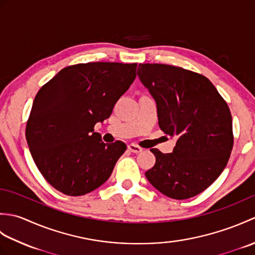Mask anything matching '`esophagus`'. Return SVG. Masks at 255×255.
<instances>
[{"mask_svg":"<svg viewBox=\"0 0 255 255\" xmlns=\"http://www.w3.org/2000/svg\"><path fill=\"white\" fill-rule=\"evenodd\" d=\"M128 150L130 151V152H132V153H140L142 151V148H140L139 145H137V144L131 143V144L128 145Z\"/></svg>","mask_w":255,"mask_h":255,"instance_id":"34e87169","label":"esophagus"}]
</instances>
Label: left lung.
<instances>
[{
  "mask_svg": "<svg viewBox=\"0 0 255 255\" xmlns=\"http://www.w3.org/2000/svg\"><path fill=\"white\" fill-rule=\"evenodd\" d=\"M137 74L155 101L160 128L176 138L171 153L151 149L155 164L145 177L170 198L196 196L228 163L234 145L229 107L202 74L159 63H140Z\"/></svg>",
  "mask_w": 255,
  "mask_h": 255,
  "instance_id": "obj_1",
  "label": "left lung"
}]
</instances>
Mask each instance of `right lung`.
Masks as SVG:
<instances>
[{
  "label": "right lung",
  "instance_id": "right-lung-1",
  "mask_svg": "<svg viewBox=\"0 0 255 255\" xmlns=\"http://www.w3.org/2000/svg\"><path fill=\"white\" fill-rule=\"evenodd\" d=\"M137 63L89 62L59 71L38 91L26 140L38 170L57 191L81 196L110 178L126 150L104 143L94 126L136 79Z\"/></svg>",
  "mask_w": 255,
  "mask_h": 255
}]
</instances>
